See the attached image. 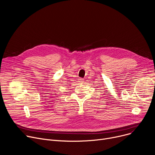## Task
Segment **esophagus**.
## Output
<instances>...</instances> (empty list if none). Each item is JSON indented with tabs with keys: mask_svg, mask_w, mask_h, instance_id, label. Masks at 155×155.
I'll return each mask as SVG.
<instances>
[{
	"mask_svg": "<svg viewBox=\"0 0 155 155\" xmlns=\"http://www.w3.org/2000/svg\"><path fill=\"white\" fill-rule=\"evenodd\" d=\"M78 82L79 83H83L84 82V79H83L82 78H79L78 79Z\"/></svg>",
	"mask_w": 155,
	"mask_h": 155,
	"instance_id": "esophagus-1",
	"label": "esophagus"
}]
</instances>
